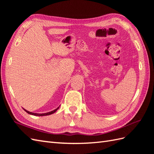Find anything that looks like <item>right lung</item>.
<instances>
[{
    "instance_id": "add662e5",
    "label": "right lung",
    "mask_w": 154,
    "mask_h": 154,
    "mask_svg": "<svg viewBox=\"0 0 154 154\" xmlns=\"http://www.w3.org/2000/svg\"><path fill=\"white\" fill-rule=\"evenodd\" d=\"M59 108H58L57 109H54V110H53V111H52V112H48V113H32V112H28V111H27L26 109H23L25 111H26V112L27 113H29V114H31V115H33V116H49V115H51V114H52V113H55L56 111H57V109H58Z\"/></svg>"
}]
</instances>
